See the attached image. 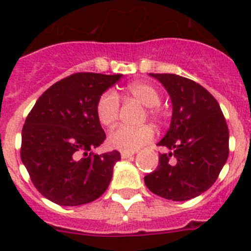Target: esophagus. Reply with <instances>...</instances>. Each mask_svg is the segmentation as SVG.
Here are the masks:
<instances>
[{"instance_id": "34e87169", "label": "esophagus", "mask_w": 251, "mask_h": 251, "mask_svg": "<svg viewBox=\"0 0 251 251\" xmlns=\"http://www.w3.org/2000/svg\"><path fill=\"white\" fill-rule=\"evenodd\" d=\"M121 156L122 158H129V157L134 156V152H126V151H122Z\"/></svg>"}]
</instances>
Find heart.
<instances>
[{
	"label": "heart",
	"instance_id": "obj_1",
	"mask_svg": "<svg viewBox=\"0 0 251 251\" xmlns=\"http://www.w3.org/2000/svg\"><path fill=\"white\" fill-rule=\"evenodd\" d=\"M127 92L132 97L138 99L148 108V115L154 121L161 118V112L158 104L161 95L158 90L146 81H134L127 86ZM119 97L114 90H105L99 97L95 106L97 117L100 124L105 127H110L117 122L119 114ZM154 132L150 126L141 127H129V126H119L113 129L108 136L106 143L113 150L126 151V152H136L143 146L148 145L153 141Z\"/></svg>",
	"mask_w": 251,
	"mask_h": 251
}]
</instances>
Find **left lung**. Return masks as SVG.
Segmentation results:
<instances>
[{"label":"left lung","instance_id":"obj_1","mask_svg":"<svg viewBox=\"0 0 251 251\" xmlns=\"http://www.w3.org/2000/svg\"><path fill=\"white\" fill-rule=\"evenodd\" d=\"M172 103V118L158 142V166L145 177L150 191L172 201L200 196L214 185L229 156V129L221 108L207 90L176 74H153Z\"/></svg>","mask_w":251,"mask_h":251}]
</instances>
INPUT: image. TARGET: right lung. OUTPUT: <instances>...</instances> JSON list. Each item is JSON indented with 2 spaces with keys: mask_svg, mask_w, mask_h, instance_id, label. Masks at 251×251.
<instances>
[{
  "mask_svg": "<svg viewBox=\"0 0 251 251\" xmlns=\"http://www.w3.org/2000/svg\"><path fill=\"white\" fill-rule=\"evenodd\" d=\"M122 76L76 73L64 77L28 113L22 128L21 161L48 200L61 206L84 205L109 186L121 153L90 152L105 139L95 106Z\"/></svg>",
  "mask_w": 251,
  "mask_h": 251,
  "instance_id": "obj_1",
  "label": "right lung"
}]
</instances>
